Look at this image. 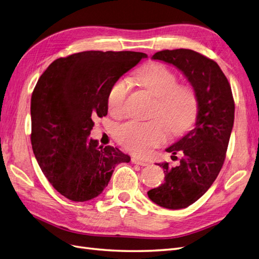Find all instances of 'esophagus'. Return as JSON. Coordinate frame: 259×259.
Returning <instances> with one entry per match:
<instances>
[{
  "mask_svg": "<svg viewBox=\"0 0 259 259\" xmlns=\"http://www.w3.org/2000/svg\"><path fill=\"white\" fill-rule=\"evenodd\" d=\"M132 163L137 164V165H140V166H147V165H148V162L142 161V160H139V159H137V158H133V159H132Z\"/></svg>",
  "mask_w": 259,
  "mask_h": 259,
  "instance_id": "34e87169",
  "label": "esophagus"
}]
</instances>
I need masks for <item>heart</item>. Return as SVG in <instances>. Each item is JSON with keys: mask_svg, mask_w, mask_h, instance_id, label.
Instances as JSON below:
<instances>
[{"mask_svg": "<svg viewBox=\"0 0 259 259\" xmlns=\"http://www.w3.org/2000/svg\"><path fill=\"white\" fill-rule=\"evenodd\" d=\"M135 80L156 97L150 121L131 120L116 128L119 143L133 153L144 155L167 138V129L174 135L190 126L198 112V97L188 85H179L178 77L163 64H151L136 73ZM131 91V81L120 77L108 95L109 110L113 114L124 112Z\"/></svg>", "mask_w": 259, "mask_h": 259, "instance_id": "1", "label": "heart"}]
</instances>
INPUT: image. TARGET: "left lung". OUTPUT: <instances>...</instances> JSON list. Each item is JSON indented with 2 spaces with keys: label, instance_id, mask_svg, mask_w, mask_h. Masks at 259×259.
<instances>
[{
  "label": "left lung",
  "instance_id": "8db88e82",
  "mask_svg": "<svg viewBox=\"0 0 259 259\" xmlns=\"http://www.w3.org/2000/svg\"><path fill=\"white\" fill-rule=\"evenodd\" d=\"M152 59L175 66L183 72L198 97V115L194 127L166 151L177 159L178 166L159 163L164 169V183L148 191L155 204L169 209L191 205L213 185L226 158L234 121L231 86L222 69L200 53L191 50H165Z\"/></svg>",
  "mask_w": 259,
  "mask_h": 259
}]
</instances>
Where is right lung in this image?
<instances>
[{"label":"right lung","instance_id":"obj_1","mask_svg":"<svg viewBox=\"0 0 259 259\" xmlns=\"http://www.w3.org/2000/svg\"><path fill=\"white\" fill-rule=\"evenodd\" d=\"M147 55L88 51L58 58L40 76L31 97V145L43 174L74 202L96 198L117 164L130 155L89 138L96 116L108 113L113 83Z\"/></svg>","mask_w":259,"mask_h":259}]
</instances>
